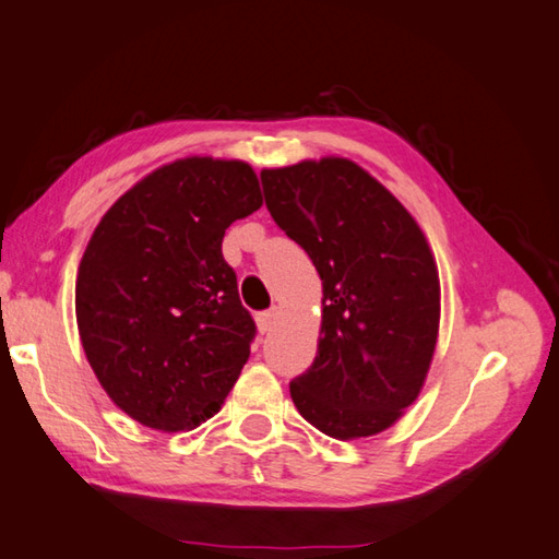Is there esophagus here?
Returning a JSON list of instances; mask_svg holds the SVG:
<instances>
[{
	"label": "esophagus",
	"instance_id": "1",
	"mask_svg": "<svg viewBox=\"0 0 559 559\" xmlns=\"http://www.w3.org/2000/svg\"><path fill=\"white\" fill-rule=\"evenodd\" d=\"M276 320H278V310H276V308L266 310V312H259V314H257V328H259V332H261V334L271 332L273 324H276Z\"/></svg>",
	"mask_w": 559,
	"mask_h": 559
}]
</instances>
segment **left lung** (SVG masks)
Returning <instances> with one entry per match:
<instances>
[{"instance_id": "8db88e82", "label": "left lung", "mask_w": 559, "mask_h": 559, "mask_svg": "<svg viewBox=\"0 0 559 559\" xmlns=\"http://www.w3.org/2000/svg\"><path fill=\"white\" fill-rule=\"evenodd\" d=\"M276 225L322 281L318 357L290 381L312 428L359 440L403 418L428 379L440 332V273L401 200L342 156L261 170Z\"/></svg>"}]
</instances>
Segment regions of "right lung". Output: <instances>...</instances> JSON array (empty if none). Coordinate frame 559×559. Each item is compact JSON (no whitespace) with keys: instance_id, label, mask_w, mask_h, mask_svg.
I'll return each mask as SVG.
<instances>
[{"instance_id":"obj_1","label":"right lung","mask_w":559,"mask_h":559,"mask_svg":"<svg viewBox=\"0 0 559 559\" xmlns=\"http://www.w3.org/2000/svg\"><path fill=\"white\" fill-rule=\"evenodd\" d=\"M261 205L247 160L186 156L134 182L99 219L78 266V332L131 420L192 430L237 383L257 328L222 239Z\"/></svg>"}]
</instances>
